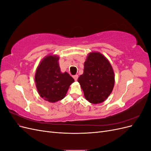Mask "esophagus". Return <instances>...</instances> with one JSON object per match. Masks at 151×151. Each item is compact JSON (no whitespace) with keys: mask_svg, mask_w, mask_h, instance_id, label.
Instances as JSON below:
<instances>
[{"mask_svg":"<svg viewBox=\"0 0 151 151\" xmlns=\"http://www.w3.org/2000/svg\"><path fill=\"white\" fill-rule=\"evenodd\" d=\"M73 78L74 79L75 81H77V79H78V75H75V76H73Z\"/></svg>","mask_w":151,"mask_h":151,"instance_id":"34e87169","label":"esophagus"}]
</instances>
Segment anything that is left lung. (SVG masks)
Returning <instances> with one entry per match:
<instances>
[{
  "mask_svg": "<svg viewBox=\"0 0 151 151\" xmlns=\"http://www.w3.org/2000/svg\"><path fill=\"white\" fill-rule=\"evenodd\" d=\"M84 97L92 104L103 103L112 92L115 75L108 59L99 52H91L84 62L83 74L78 78Z\"/></svg>",
  "mask_w": 151,
  "mask_h": 151,
  "instance_id": "left-lung-1",
  "label": "left lung"
}]
</instances>
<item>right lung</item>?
Returning <instances> with one entry per match:
<instances>
[{
	"instance_id": "right-lung-1",
	"label": "right lung",
	"mask_w": 151,
	"mask_h": 151,
	"mask_svg": "<svg viewBox=\"0 0 151 151\" xmlns=\"http://www.w3.org/2000/svg\"><path fill=\"white\" fill-rule=\"evenodd\" d=\"M59 57L49 55L41 61L36 71L35 81L40 96L50 103L64 98L74 79L67 72H61Z\"/></svg>"
}]
</instances>
